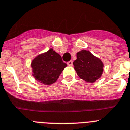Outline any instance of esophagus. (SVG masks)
I'll return each mask as SVG.
<instances>
[{
	"label": "esophagus",
	"instance_id": "esophagus-1",
	"mask_svg": "<svg viewBox=\"0 0 130 130\" xmlns=\"http://www.w3.org/2000/svg\"><path fill=\"white\" fill-rule=\"evenodd\" d=\"M73 61H69L67 62V65H69V66H72L73 65Z\"/></svg>",
	"mask_w": 130,
	"mask_h": 130
}]
</instances>
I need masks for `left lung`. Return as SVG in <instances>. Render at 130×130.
Returning <instances> with one entry per match:
<instances>
[{"mask_svg":"<svg viewBox=\"0 0 130 130\" xmlns=\"http://www.w3.org/2000/svg\"><path fill=\"white\" fill-rule=\"evenodd\" d=\"M73 65L78 77L89 83L95 82L103 72L104 65L101 60L85 50L77 53V59Z\"/></svg>","mask_w":130,"mask_h":130,"instance_id":"obj_1","label":"left lung"}]
</instances>
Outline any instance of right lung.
I'll use <instances>...</instances> for the list:
<instances>
[{
  "label": "right lung",
  "instance_id": "add662e5",
  "mask_svg": "<svg viewBox=\"0 0 130 130\" xmlns=\"http://www.w3.org/2000/svg\"><path fill=\"white\" fill-rule=\"evenodd\" d=\"M59 54L50 49L34 59L31 62L33 76L36 80L44 85L55 83L64 68L67 67Z\"/></svg>",
  "mask_w": 130,
  "mask_h": 130
}]
</instances>
